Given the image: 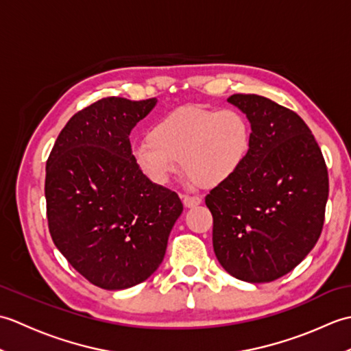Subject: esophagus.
<instances>
[{
  "mask_svg": "<svg viewBox=\"0 0 351 351\" xmlns=\"http://www.w3.org/2000/svg\"><path fill=\"white\" fill-rule=\"evenodd\" d=\"M182 202L185 208H195L202 204V199L197 196H182Z\"/></svg>",
  "mask_w": 351,
  "mask_h": 351,
  "instance_id": "obj_1",
  "label": "esophagus"
}]
</instances>
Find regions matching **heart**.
<instances>
[{"label":"heart","instance_id":"obj_1","mask_svg":"<svg viewBox=\"0 0 351 351\" xmlns=\"http://www.w3.org/2000/svg\"><path fill=\"white\" fill-rule=\"evenodd\" d=\"M250 146L252 128L240 111L181 107L156 119L131 155L143 176L160 187L181 162L197 185L214 189L238 173Z\"/></svg>","mask_w":351,"mask_h":351}]
</instances>
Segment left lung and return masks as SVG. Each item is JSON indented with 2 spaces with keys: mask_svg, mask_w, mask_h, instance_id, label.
Wrapping results in <instances>:
<instances>
[{
  "mask_svg": "<svg viewBox=\"0 0 351 351\" xmlns=\"http://www.w3.org/2000/svg\"><path fill=\"white\" fill-rule=\"evenodd\" d=\"M249 119L252 146L235 176L205 197L213 245L234 278L263 283L299 265L322 235L329 178L303 119L259 95L228 99Z\"/></svg>",
  "mask_w": 351,
  "mask_h": 351,
  "instance_id": "left-lung-1",
  "label": "left lung"
}]
</instances>
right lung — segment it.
I'll list each match as a JSON object with an SVG mask.
<instances>
[{
    "instance_id": "add662e5",
    "label": "right lung",
    "mask_w": 351,
    "mask_h": 351,
    "mask_svg": "<svg viewBox=\"0 0 351 351\" xmlns=\"http://www.w3.org/2000/svg\"><path fill=\"white\" fill-rule=\"evenodd\" d=\"M156 99L110 96L73 114L47 161L49 234L68 263L93 285L125 289L162 263L182 213L175 191L134 164L130 132Z\"/></svg>"
}]
</instances>
